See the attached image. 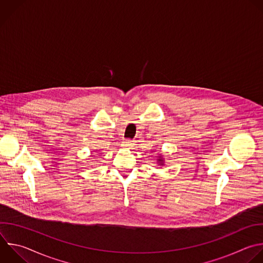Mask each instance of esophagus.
<instances>
[{"label": "esophagus", "mask_w": 263, "mask_h": 263, "mask_svg": "<svg viewBox=\"0 0 263 263\" xmlns=\"http://www.w3.org/2000/svg\"><path fill=\"white\" fill-rule=\"evenodd\" d=\"M122 145H123L124 147L131 148V147H133V145H134V141H132V140H125V141H123Z\"/></svg>", "instance_id": "1"}]
</instances>
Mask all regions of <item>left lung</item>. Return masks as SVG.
Listing matches in <instances>:
<instances>
[{
	"label": "left lung",
	"instance_id": "obj_1",
	"mask_svg": "<svg viewBox=\"0 0 263 263\" xmlns=\"http://www.w3.org/2000/svg\"><path fill=\"white\" fill-rule=\"evenodd\" d=\"M156 162H157V167H158V168H160V167H163V166L165 165V159H164V155H162V154H159V155L157 156V160H156Z\"/></svg>",
	"mask_w": 263,
	"mask_h": 263
}]
</instances>
